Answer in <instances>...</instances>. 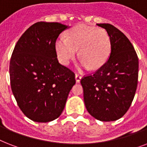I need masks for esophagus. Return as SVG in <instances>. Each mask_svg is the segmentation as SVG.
<instances>
[{
  "label": "esophagus",
  "instance_id": "1",
  "mask_svg": "<svg viewBox=\"0 0 147 147\" xmlns=\"http://www.w3.org/2000/svg\"><path fill=\"white\" fill-rule=\"evenodd\" d=\"M81 79H82V76H79V75H78V74H76V82H80Z\"/></svg>",
  "mask_w": 147,
  "mask_h": 147
}]
</instances>
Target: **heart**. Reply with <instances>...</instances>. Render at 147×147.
I'll use <instances>...</instances> for the list:
<instances>
[{"label":"heart","instance_id":"b5f03b06","mask_svg":"<svg viewBox=\"0 0 147 147\" xmlns=\"http://www.w3.org/2000/svg\"><path fill=\"white\" fill-rule=\"evenodd\" d=\"M55 49L58 59L64 65H68L76 57L78 49L81 66L95 70L108 59L111 41L104 29L78 24L68 31L67 38L61 36L56 39Z\"/></svg>","mask_w":147,"mask_h":147}]
</instances>
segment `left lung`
I'll return each instance as SVG.
<instances>
[{
	"label": "left lung",
	"mask_w": 147,
	"mask_h": 147,
	"mask_svg": "<svg viewBox=\"0 0 147 147\" xmlns=\"http://www.w3.org/2000/svg\"><path fill=\"white\" fill-rule=\"evenodd\" d=\"M111 41L109 59L95 73L82 78L85 107L100 121H114L126 114L137 87L139 62L127 37L111 24H98Z\"/></svg>",
	"instance_id": "obj_1"
}]
</instances>
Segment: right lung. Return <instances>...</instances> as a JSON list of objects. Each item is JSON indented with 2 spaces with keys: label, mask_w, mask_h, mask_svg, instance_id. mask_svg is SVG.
Here are the masks:
<instances>
[{
  "label": "right lung",
  "mask_w": 147,
  "mask_h": 147,
  "mask_svg": "<svg viewBox=\"0 0 147 147\" xmlns=\"http://www.w3.org/2000/svg\"><path fill=\"white\" fill-rule=\"evenodd\" d=\"M69 26L37 22L17 41L10 62L11 89L22 112L35 122L58 118L76 84L75 74L59 62L55 42Z\"/></svg>",
  "instance_id": "add662e5"
}]
</instances>
